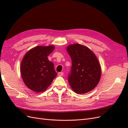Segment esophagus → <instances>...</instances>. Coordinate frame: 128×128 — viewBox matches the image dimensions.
Segmentation results:
<instances>
[{
  "instance_id": "1",
  "label": "esophagus",
  "mask_w": 128,
  "mask_h": 128,
  "mask_svg": "<svg viewBox=\"0 0 128 128\" xmlns=\"http://www.w3.org/2000/svg\"><path fill=\"white\" fill-rule=\"evenodd\" d=\"M63 75H64V72H58V75H59V76H63Z\"/></svg>"
}]
</instances>
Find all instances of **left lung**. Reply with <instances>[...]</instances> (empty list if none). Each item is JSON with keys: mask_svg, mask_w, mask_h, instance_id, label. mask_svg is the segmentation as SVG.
<instances>
[{"mask_svg": "<svg viewBox=\"0 0 128 128\" xmlns=\"http://www.w3.org/2000/svg\"><path fill=\"white\" fill-rule=\"evenodd\" d=\"M67 51L72 66L68 82L77 94H84L94 88L100 80L102 69L94 53L86 46L79 44L69 45Z\"/></svg>", "mask_w": 128, "mask_h": 128, "instance_id": "8db88e82", "label": "left lung"}]
</instances>
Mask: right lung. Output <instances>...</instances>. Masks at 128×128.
Here are the masks:
<instances>
[{"mask_svg": "<svg viewBox=\"0 0 128 128\" xmlns=\"http://www.w3.org/2000/svg\"><path fill=\"white\" fill-rule=\"evenodd\" d=\"M54 46H37L27 52L21 61L20 72L24 82L36 92L45 91L57 75L48 56Z\"/></svg>", "mask_w": 128, "mask_h": 128, "instance_id": "obj_1", "label": "right lung"}]
</instances>
